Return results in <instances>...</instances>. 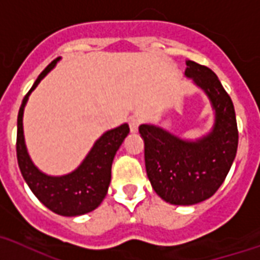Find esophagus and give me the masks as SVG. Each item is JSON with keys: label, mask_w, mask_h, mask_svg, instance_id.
Listing matches in <instances>:
<instances>
[{"label": "esophagus", "mask_w": 260, "mask_h": 260, "mask_svg": "<svg viewBox=\"0 0 260 260\" xmlns=\"http://www.w3.org/2000/svg\"><path fill=\"white\" fill-rule=\"evenodd\" d=\"M128 124H130V132L137 133L138 132V126H140V119L137 116H132L130 120H128Z\"/></svg>", "instance_id": "1"}]
</instances>
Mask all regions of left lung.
<instances>
[{"instance_id": "obj_1", "label": "left lung", "mask_w": 260, "mask_h": 260, "mask_svg": "<svg viewBox=\"0 0 260 260\" xmlns=\"http://www.w3.org/2000/svg\"><path fill=\"white\" fill-rule=\"evenodd\" d=\"M184 76L203 90L214 111L210 132L197 140H184L156 124H141L145 167L156 194L171 205L190 206L212 197L224 183L236 157L235 107L214 72L186 61Z\"/></svg>"}]
</instances>
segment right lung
I'll list each match as a JSON object with an SVG mask.
<instances>
[{"instance_id": "1", "label": "right lung", "mask_w": 260, "mask_h": 260, "mask_svg": "<svg viewBox=\"0 0 260 260\" xmlns=\"http://www.w3.org/2000/svg\"><path fill=\"white\" fill-rule=\"evenodd\" d=\"M61 57L54 59L36 78L34 85L23 99L17 116V162L24 180L35 194V197L59 216L76 217L92 212L106 198L108 186L111 182V167L118 149L128 136L130 128L127 123L108 130L103 134L90 148L81 164L72 172L61 176L44 174L34 164L29 157L25 138H24L23 116L24 108L29 94L35 89L48 72L59 62Z\"/></svg>"}]
</instances>
